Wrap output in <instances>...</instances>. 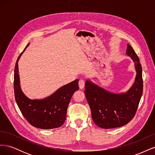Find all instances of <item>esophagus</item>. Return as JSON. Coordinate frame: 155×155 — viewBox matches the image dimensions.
Masks as SVG:
<instances>
[{"instance_id":"34e87169","label":"esophagus","mask_w":155,"mask_h":155,"mask_svg":"<svg viewBox=\"0 0 155 155\" xmlns=\"http://www.w3.org/2000/svg\"><path fill=\"white\" fill-rule=\"evenodd\" d=\"M85 81L83 80V79H80V80L79 81V88L80 89H83L84 88V87H85Z\"/></svg>"}]
</instances>
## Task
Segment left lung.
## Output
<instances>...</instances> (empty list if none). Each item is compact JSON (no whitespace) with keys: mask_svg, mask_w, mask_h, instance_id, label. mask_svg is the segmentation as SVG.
I'll use <instances>...</instances> for the list:
<instances>
[{"mask_svg":"<svg viewBox=\"0 0 155 155\" xmlns=\"http://www.w3.org/2000/svg\"><path fill=\"white\" fill-rule=\"evenodd\" d=\"M126 54L133 61L137 72L134 83L126 92H110L89 79L85 82V94L92 120L103 129L116 128L127 124L134 116L141 99L143 79L139 58L129 44Z\"/></svg>","mask_w":155,"mask_h":155,"instance_id":"left-lung-1","label":"left lung"}]
</instances>
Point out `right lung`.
<instances>
[{"label": "right lung", "instance_id": "1", "mask_svg": "<svg viewBox=\"0 0 155 155\" xmlns=\"http://www.w3.org/2000/svg\"><path fill=\"white\" fill-rule=\"evenodd\" d=\"M18 56L14 71V92L17 104L26 120L35 127L50 129L59 127L65 121L67 108L75 91L79 89V79H76L58 88L50 96L41 100H31L21 90L18 75Z\"/></svg>", "mask_w": 155, "mask_h": 155}]
</instances>
